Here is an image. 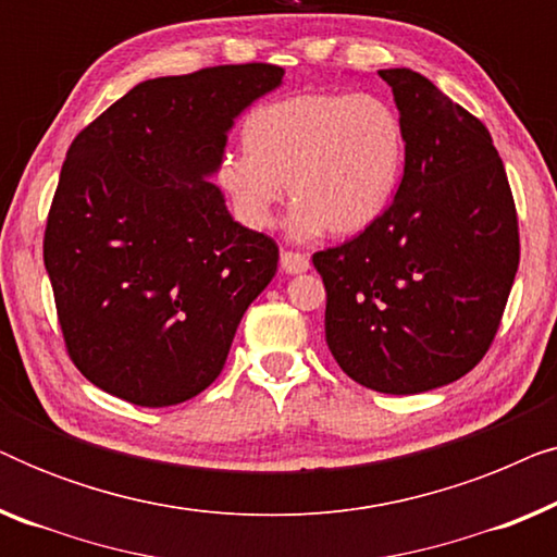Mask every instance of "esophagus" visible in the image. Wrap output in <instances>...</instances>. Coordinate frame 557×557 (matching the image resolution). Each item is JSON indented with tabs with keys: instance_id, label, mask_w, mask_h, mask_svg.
<instances>
[{
	"instance_id": "1",
	"label": "esophagus",
	"mask_w": 557,
	"mask_h": 557,
	"mask_svg": "<svg viewBox=\"0 0 557 557\" xmlns=\"http://www.w3.org/2000/svg\"><path fill=\"white\" fill-rule=\"evenodd\" d=\"M281 269L286 273H304L309 271V258L294 250H281Z\"/></svg>"
}]
</instances>
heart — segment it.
I'll use <instances>...</instances> for the list:
<instances>
[{"label":"heart","mask_w":557,"mask_h":557,"mask_svg":"<svg viewBox=\"0 0 557 557\" xmlns=\"http://www.w3.org/2000/svg\"><path fill=\"white\" fill-rule=\"evenodd\" d=\"M246 151H225L218 182L243 223L269 227L294 202L296 240L368 231L391 208L406 170V126L385 98L301 90L258 106L243 124Z\"/></svg>","instance_id":"heart-1"}]
</instances>
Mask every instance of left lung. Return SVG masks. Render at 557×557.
I'll list each match as a JSON object with an SVG mask.
<instances>
[{"label":"left lung","instance_id":"left-lung-1","mask_svg":"<svg viewBox=\"0 0 557 557\" xmlns=\"http://www.w3.org/2000/svg\"><path fill=\"white\" fill-rule=\"evenodd\" d=\"M406 126L391 208L357 238L314 253L324 332L355 383L391 395L448 385L499 330L520 263L505 164L482 121L410 67L380 71Z\"/></svg>","mask_w":557,"mask_h":557}]
</instances>
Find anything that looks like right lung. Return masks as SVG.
Segmentation results:
<instances>
[{
	"mask_svg": "<svg viewBox=\"0 0 557 557\" xmlns=\"http://www.w3.org/2000/svg\"><path fill=\"white\" fill-rule=\"evenodd\" d=\"M281 83L265 63L144 81L73 139L42 253L67 355L101 391L177 406L223 370L278 248L212 177L235 119Z\"/></svg>",
	"mask_w": 557,
	"mask_h": 557,
	"instance_id": "1",
	"label": "right lung"
}]
</instances>
